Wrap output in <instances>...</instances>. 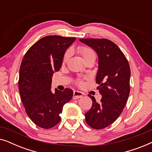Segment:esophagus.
I'll use <instances>...</instances> for the list:
<instances>
[{"label": "esophagus", "mask_w": 152, "mask_h": 152, "mask_svg": "<svg viewBox=\"0 0 152 152\" xmlns=\"http://www.w3.org/2000/svg\"><path fill=\"white\" fill-rule=\"evenodd\" d=\"M83 95H84V93H83L80 92V91H75L73 92V97H72V98L74 99H79V98H81V97H82Z\"/></svg>", "instance_id": "obj_1"}]
</instances>
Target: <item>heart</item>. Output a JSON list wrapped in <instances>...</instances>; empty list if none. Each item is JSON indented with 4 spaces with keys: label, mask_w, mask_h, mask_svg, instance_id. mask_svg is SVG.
<instances>
[{
    "label": "heart",
    "mask_w": 152,
    "mask_h": 152,
    "mask_svg": "<svg viewBox=\"0 0 152 152\" xmlns=\"http://www.w3.org/2000/svg\"><path fill=\"white\" fill-rule=\"evenodd\" d=\"M77 50L78 53L80 54L83 59H84L85 62H86L87 61H88V60H91V59L95 60V58H96V55H95L94 50H93L92 48H91L86 46V45H79ZM70 53L69 50L66 52L63 57L64 63H66V62L68 61V58L70 57ZM75 83L77 85H82V80L80 78L77 79L75 80Z\"/></svg>",
    "instance_id": "obj_1"
}]
</instances>
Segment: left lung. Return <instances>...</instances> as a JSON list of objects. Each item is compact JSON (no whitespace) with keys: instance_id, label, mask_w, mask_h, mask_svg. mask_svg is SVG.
I'll return each instance as SVG.
<instances>
[{"instance_id":"obj_1","label":"left lung","mask_w":152,"mask_h":152,"mask_svg":"<svg viewBox=\"0 0 152 152\" xmlns=\"http://www.w3.org/2000/svg\"><path fill=\"white\" fill-rule=\"evenodd\" d=\"M80 41L98 55L97 89L102 97L97 103L94 97L88 95L93 104L85 113V120L91 127L102 129L115 122L125 107L130 92V66L121 50L109 39H80Z\"/></svg>"}]
</instances>
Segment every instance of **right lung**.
<instances>
[{
  "mask_svg": "<svg viewBox=\"0 0 152 152\" xmlns=\"http://www.w3.org/2000/svg\"><path fill=\"white\" fill-rule=\"evenodd\" d=\"M75 37L47 36L37 41L25 54L20 67L18 88L29 118L43 129L53 127L61 120L63 107L72 97V91L50 90L54 72L61 67L66 49Z\"/></svg>",
  "mask_w": 152,
  "mask_h": 152,
  "instance_id": "obj_1",
  "label": "right lung"
}]
</instances>
